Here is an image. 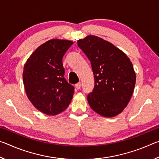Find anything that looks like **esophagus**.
I'll list each match as a JSON object with an SVG mask.
<instances>
[{"label":"esophagus","mask_w":159,"mask_h":159,"mask_svg":"<svg viewBox=\"0 0 159 159\" xmlns=\"http://www.w3.org/2000/svg\"><path fill=\"white\" fill-rule=\"evenodd\" d=\"M75 86H76V88H77V89H80V86H81V83H80V82H79L78 83H76V85H75Z\"/></svg>","instance_id":"34e87169"}]
</instances>
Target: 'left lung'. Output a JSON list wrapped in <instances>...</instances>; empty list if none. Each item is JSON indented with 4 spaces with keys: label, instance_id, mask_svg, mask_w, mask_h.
Here are the masks:
<instances>
[{
    "label": "left lung",
    "instance_id": "1",
    "mask_svg": "<svg viewBox=\"0 0 159 159\" xmlns=\"http://www.w3.org/2000/svg\"><path fill=\"white\" fill-rule=\"evenodd\" d=\"M90 61L95 79L88 102L93 111L113 117L124 109L133 93L136 76L127 55L111 43L95 36L78 41Z\"/></svg>",
    "mask_w": 159,
    "mask_h": 159
}]
</instances>
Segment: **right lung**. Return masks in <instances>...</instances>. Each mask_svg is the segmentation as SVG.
I'll return each instance as SVG.
<instances>
[{
  "mask_svg": "<svg viewBox=\"0 0 159 159\" xmlns=\"http://www.w3.org/2000/svg\"><path fill=\"white\" fill-rule=\"evenodd\" d=\"M73 43L66 40H50L31 54L24 66L26 95L45 114H60L71 101L74 87L64 77L62 58Z\"/></svg>",
  "mask_w": 159,
  "mask_h": 159,
  "instance_id": "right-lung-1",
  "label": "right lung"
}]
</instances>
